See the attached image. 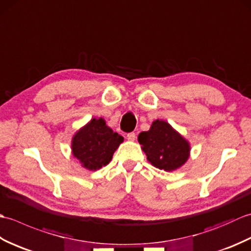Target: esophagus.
I'll return each mask as SVG.
<instances>
[{"label": "esophagus", "instance_id": "esophagus-1", "mask_svg": "<svg viewBox=\"0 0 251 251\" xmlns=\"http://www.w3.org/2000/svg\"><path fill=\"white\" fill-rule=\"evenodd\" d=\"M127 139L129 141H135L136 140V134L135 132H129L128 135H127Z\"/></svg>", "mask_w": 251, "mask_h": 251}]
</instances>
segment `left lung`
I'll return each mask as SVG.
<instances>
[{
    "label": "left lung",
    "instance_id": "left-lung-1",
    "mask_svg": "<svg viewBox=\"0 0 251 251\" xmlns=\"http://www.w3.org/2000/svg\"><path fill=\"white\" fill-rule=\"evenodd\" d=\"M138 141L148 161L154 167L165 172L179 169L190 157L189 140L166 121H154L150 129L140 132Z\"/></svg>",
    "mask_w": 251,
    "mask_h": 251
}]
</instances>
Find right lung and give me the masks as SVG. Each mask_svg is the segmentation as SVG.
I'll return each instance as SVG.
<instances>
[{
  "instance_id": "obj_1",
  "label": "right lung",
  "mask_w": 251,
  "mask_h": 251,
  "mask_svg": "<svg viewBox=\"0 0 251 251\" xmlns=\"http://www.w3.org/2000/svg\"><path fill=\"white\" fill-rule=\"evenodd\" d=\"M124 138L106 125L103 117H93L75 131L71 140L73 156L90 172L106 166Z\"/></svg>"
}]
</instances>
